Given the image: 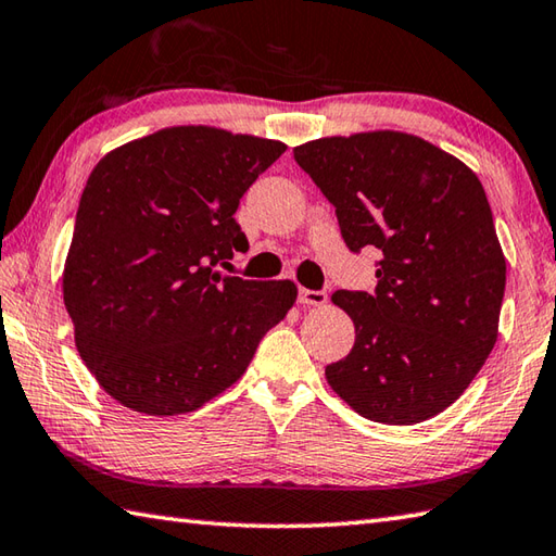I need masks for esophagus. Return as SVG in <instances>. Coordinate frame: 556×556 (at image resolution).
Segmentation results:
<instances>
[{
  "mask_svg": "<svg viewBox=\"0 0 556 556\" xmlns=\"http://www.w3.org/2000/svg\"><path fill=\"white\" fill-rule=\"evenodd\" d=\"M299 304L304 306H326L328 304V294L326 291H313L299 287Z\"/></svg>",
  "mask_w": 556,
  "mask_h": 556,
  "instance_id": "1",
  "label": "esophagus"
}]
</instances>
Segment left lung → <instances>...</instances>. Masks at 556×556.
Instances as JSON below:
<instances>
[{
    "mask_svg": "<svg viewBox=\"0 0 556 556\" xmlns=\"http://www.w3.org/2000/svg\"><path fill=\"white\" fill-rule=\"evenodd\" d=\"M352 252L377 248V289L336 291L355 323L350 355L326 367L362 418L416 426L479 375L498 338L506 257L479 177L445 150L399 130L294 148Z\"/></svg>",
    "mask_w": 556,
    "mask_h": 556,
    "instance_id": "8db88e82",
    "label": "left lung"
}]
</instances>
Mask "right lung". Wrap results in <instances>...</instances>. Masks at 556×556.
Returning a JSON list of instances; mask_svg holds the SVG:
<instances>
[{
    "instance_id": "right-lung-1",
    "label": "right lung",
    "mask_w": 556,
    "mask_h": 556,
    "mask_svg": "<svg viewBox=\"0 0 556 556\" xmlns=\"http://www.w3.org/2000/svg\"><path fill=\"white\" fill-rule=\"evenodd\" d=\"M211 126L163 128L99 160L79 199L63 299L79 357L111 399L181 416L248 369L296 285L224 275L248 238L240 199L285 153Z\"/></svg>"
}]
</instances>
